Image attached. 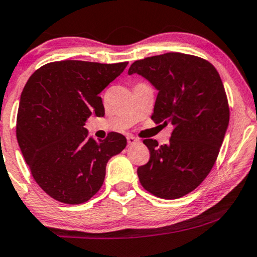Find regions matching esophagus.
I'll use <instances>...</instances> for the list:
<instances>
[{
    "label": "esophagus",
    "instance_id": "esophagus-1",
    "mask_svg": "<svg viewBox=\"0 0 257 257\" xmlns=\"http://www.w3.org/2000/svg\"><path fill=\"white\" fill-rule=\"evenodd\" d=\"M137 142H140V140L137 139V137L132 136V135H128V136H127V143L130 146L135 145V143H137Z\"/></svg>",
    "mask_w": 257,
    "mask_h": 257
}]
</instances>
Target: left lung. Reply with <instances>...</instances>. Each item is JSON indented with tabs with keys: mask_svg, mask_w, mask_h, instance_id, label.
Returning a JSON list of instances; mask_svg holds the SVG:
<instances>
[{
	"mask_svg": "<svg viewBox=\"0 0 257 257\" xmlns=\"http://www.w3.org/2000/svg\"><path fill=\"white\" fill-rule=\"evenodd\" d=\"M132 73L158 90L152 120L174 126L167 145L143 141L151 157L137 169L140 183L157 197H183L205 180L224 140L229 105L222 79L207 60L181 52L135 61Z\"/></svg>",
	"mask_w": 257,
	"mask_h": 257,
	"instance_id": "left-lung-1",
	"label": "left lung"
}]
</instances>
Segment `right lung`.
Instances as JSON below:
<instances>
[{"instance_id":"add662e5","label":"right lung","mask_w":257,"mask_h":257,"mask_svg":"<svg viewBox=\"0 0 257 257\" xmlns=\"http://www.w3.org/2000/svg\"><path fill=\"white\" fill-rule=\"evenodd\" d=\"M127 63L50 62L27 82L17 141L34 180L56 201L79 205L90 200L104 183L107 161L127 145L117 132L96 142L83 127L90 115L104 116L99 93Z\"/></svg>"}]
</instances>
